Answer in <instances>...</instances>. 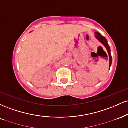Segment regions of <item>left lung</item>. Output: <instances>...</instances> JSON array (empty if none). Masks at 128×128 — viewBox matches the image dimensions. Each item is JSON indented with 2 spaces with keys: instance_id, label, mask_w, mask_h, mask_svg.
I'll return each mask as SVG.
<instances>
[{
  "instance_id": "1",
  "label": "left lung",
  "mask_w": 128,
  "mask_h": 128,
  "mask_svg": "<svg viewBox=\"0 0 128 128\" xmlns=\"http://www.w3.org/2000/svg\"><path fill=\"white\" fill-rule=\"evenodd\" d=\"M95 34H96V36H95L98 38V40L99 41V42H100L103 44L104 45V46L106 48L107 51H108V54H109V56H110V67H111V62H112V56H111V50H110V46L108 45V42H107L106 38L103 36L102 35H100L99 33H98V32H96Z\"/></svg>"
}]
</instances>
